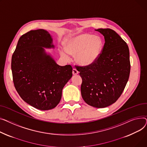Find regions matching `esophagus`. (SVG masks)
Masks as SVG:
<instances>
[{
  "label": "esophagus",
  "mask_w": 147,
  "mask_h": 147,
  "mask_svg": "<svg viewBox=\"0 0 147 147\" xmlns=\"http://www.w3.org/2000/svg\"><path fill=\"white\" fill-rule=\"evenodd\" d=\"M78 71L75 68H74L73 69V70H72V74H73V75H77V74H78Z\"/></svg>",
  "instance_id": "34e87169"
}]
</instances>
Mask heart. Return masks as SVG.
Returning a JSON list of instances; mask_svg holds the SVG:
<instances>
[{
  "label": "heart",
  "mask_w": 147,
  "mask_h": 147,
  "mask_svg": "<svg viewBox=\"0 0 147 147\" xmlns=\"http://www.w3.org/2000/svg\"><path fill=\"white\" fill-rule=\"evenodd\" d=\"M104 46V41L100 36L82 34L67 40L65 43L66 51L60 50V53L65 59H69L68 53L75 56L77 63L81 66H88L99 58Z\"/></svg>",
  "instance_id": "obj_1"
}]
</instances>
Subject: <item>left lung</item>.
<instances>
[{
    "mask_svg": "<svg viewBox=\"0 0 147 147\" xmlns=\"http://www.w3.org/2000/svg\"><path fill=\"white\" fill-rule=\"evenodd\" d=\"M105 37V42L97 61L88 66H75L82 82L81 96L88 105L104 108L113 104L121 96L131 70L126 42L114 30H96Z\"/></svg>",
    "mask_w": 147,
    "mask_h": 147,
    "instance_id": "8db88e82",
    "label": "left lung"
}]
</instances>
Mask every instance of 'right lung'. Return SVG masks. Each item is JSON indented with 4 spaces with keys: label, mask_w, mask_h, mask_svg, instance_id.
I'll return each mask as SVG.
<instances>
[{
    "label": "right lung",
    "mask_w": 147,
    "mask_h": 147,
    "mask_svg": "<svg viewBox=\"0 0 147 147\" xmlns=\"http://www.w3.org/2000/svg\"><path fill=\"white\" fill-rule=\"evenodd\" d=\"M48 31L31 30L20 38L11 62L16 91L28 105L41 110L56 107L65 84L72 76L71 65H58L45 52L53 48Z\"/></svg>",
    "instance_id": "add662e5"
}]
</instances>
